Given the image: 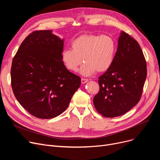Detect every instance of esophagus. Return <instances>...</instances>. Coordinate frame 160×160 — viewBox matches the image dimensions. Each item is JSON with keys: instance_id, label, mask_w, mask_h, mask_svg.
<instances>
[{"instance_id": "1", "label": "esophagus", "mask_w": 160, "mask_h": 160, "mask_svg": "<svg viewBox=\"0 0 160 160\" xmlns=\"http://www.w3.org/2000/svg\"><path fill=\"white\" fill-rule=\"evenodd\" d=\"M89 80L88 79H85V78H82L81 79V82L82 83H86V82H88Z\"/></svg>"}]
</instances>
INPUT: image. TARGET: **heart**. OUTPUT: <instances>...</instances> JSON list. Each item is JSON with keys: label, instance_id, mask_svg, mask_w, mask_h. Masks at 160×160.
<instances>
[{"label": "heart", "instance_id": "b5f03b06", "mask_svg": "<svg viewBox=\"0 0 160 160\" xmlns=\"http://www.w3.org/2000/svg\"><path fill=\"white\" fill-rule=\"evenodd\" d=\"M71 49H65L62 52V60L66 68L77 72L83 62L80 72L88 77L97 72H104L112 65L116 43L112 37L102 35L82 34L76 38Z\"/></svg>", "mask_w": 160, "mask_h": 160}]
</instances>
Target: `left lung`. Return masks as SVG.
<instances>
[{"label":"left lung","mask_w":160,"mask_h":160,"mask_svg":"<svg viewBox=\"0 0 160 160\" xmlns=\"http://www.w3.org/2000/svg\"><path fill=\"white\" fill-rule=\"evenodd\" d=\"M147 78V63L138 41L121 32L111 67L98 78L93 98L97 112L106 117L121 116L139 101Z\"/></svg>","instance_id":"left-lung-1"}]
</instances>
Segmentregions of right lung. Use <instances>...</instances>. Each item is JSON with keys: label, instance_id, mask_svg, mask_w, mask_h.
Segmentation results:
<instances>
[{"label": "right lung", "instance_id": "1", "mask_svg": "<svg viewBox=\"0 0 160 160\" xmlns=\"http://www.w3.org/2000/svg\"><path fill=\"white\" fill-rule=\"evenodd\" d=\"M63 39L52 30L35 31L21 44L11 68L12 87L19 104L39 119H52L69 106L81 79L62 60Z\"/></svg>", "mask_w": 160, "mask_h": 160}]
</instances>
